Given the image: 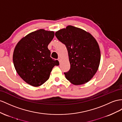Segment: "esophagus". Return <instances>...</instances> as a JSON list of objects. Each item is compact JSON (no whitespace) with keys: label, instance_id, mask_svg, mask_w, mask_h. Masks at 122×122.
<instances>
[{"label":"esophagus","instance_id":"34e87169","mask_svg":"<svg viewBox=\"0 0 122 122\" xmlns=\"http://www.w3.org/2000/svg\"><path fill=\"white\" fill-rule=\"evenodd\" d=\"M58 60H59V62H61V58H60V57H59V58H58Z\"/></svg>","mask_w":122,"mask_h":122}]
</instances>
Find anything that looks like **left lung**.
<instances>
[{
    "label": "left lung",
    "mask_w": 122,
    "mask_h": 122,
    "mask_svg": "<svg viewBox=\"0 0 122 122\" xmlns=\"http://www.w3.org/2000/svg\"><path fill=\"white\" fill-rule=\"evenodd\" d=\"M55 36L68 51L71 68L64 73L66 78L74 85L89 82L97 71L101 61L96 39L87 31L71 25L57 31Z\"/></svg>",
    "instance_id": "1"
}]
</instances>
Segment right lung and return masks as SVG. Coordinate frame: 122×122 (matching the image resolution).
<instances>
[{
	"mask_svg": "<svg viewBox=\"0 0 122 122\" xmlns=\"http://www.w3.org/2000/svg\"><path fill=\"white\" fill-rule=\"evenodd\" d=\"M54 31L39 29L23 37L14 48L13 61L16 72L29 85L39 86L47 80L58 60L51 57L48 45Z\"/></svg>",
	"mask_w": 122,
	"mask_h": 122,
	"instance_id": "add662e5",
	"label": "right lung"
}]
</instances>
